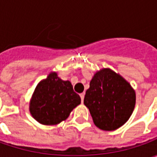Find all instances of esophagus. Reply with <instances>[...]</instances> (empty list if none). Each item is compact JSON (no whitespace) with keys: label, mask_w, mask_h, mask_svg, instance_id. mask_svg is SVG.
<instances>
[{"label":"esophagus","mask_w":157,"mask_h":157,"mask_svg":"<svg viewBox=\"0 0 157 157\" xmlns=\"http://www.w3.org/2000/svg\"><path fill=\"white\" fill-rule=\"evenodd\" d=\"M80 97H81V99H82V102H83V100H84V97H85V93L82 92L80 94Z\"/></svg>","instance_id":"esophagus-1"}]
</instances>
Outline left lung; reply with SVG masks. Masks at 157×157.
Segmentation results:
<instances>
[{"label": "left lung", "mask_w": 157, "mask_h": 157, "mask_svg": "<svg viewBox=\"0 0 157 157\" xmlns=\"http://www.w3.org/2000/svg\"><path fill=\"white\" fill-rule=\"evenodd\" d=\"M135 92L119 74L109 68L96 72L86 92L84 104L94 124L102 130H115L130 118L135 106Z\"/></svg>", "instance_id": "left-lung-1"}]
</instances>
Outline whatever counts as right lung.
<instances>
[{
    "label": "right lung",
    "mask_w": 157,
    "mask_h": 157,
    "mask_svg": "<svg viewBox=\"0 0 157 157\" xmlns=\"http://www.w3.org/2000/svg\"><path fill=\"white\" fill-rule=\"evenodd\" d=\"M80 103L81 98L74 92L71 82L63 81L56 72H51L36 86L29 111L42 124L55 125L65 120Z\"/></svg>",
    "instance_id": "right-lung-1"
}]
</instances>
